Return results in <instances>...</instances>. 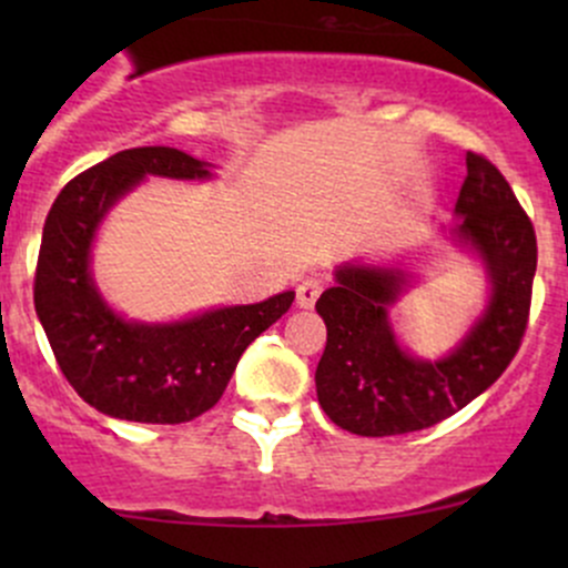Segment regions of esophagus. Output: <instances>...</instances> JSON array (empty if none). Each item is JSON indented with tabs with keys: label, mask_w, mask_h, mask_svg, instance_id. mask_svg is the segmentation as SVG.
Segmentation results:
<instances>
[{
	"label": "esophagus",
	"mask_w": 568,
	"mask_h": 568,
	"mask_svg": "<svg viewBox=\"0 0 568 568\" xmlns=\"http://www.w3.org/2000/svg\"><path fill=\"white\" fill-rule=\"evenodd\" d=\"M318 294H321V283H318L316 277L302 280L300 288H296V305H300V307H313V305H316Z\"/></svg>",
	"instance_id": "34e87169"
}]
</instances>
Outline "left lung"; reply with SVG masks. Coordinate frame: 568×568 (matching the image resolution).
<instances>
[{
	"instance_id": "obj_1",
	"label": "left lung",
	"mask_w": 568,
	"mask_h": 568,
	"mask_svg": "<svg viewBox=\"0 0 568 568\" xmlns=\"http://www.w3.org/2000/svg\"><path fill=\"white\" fill-rule=\"evenodd\" d=\"M456 242L484 261L489 307L448 357L417 359L398 346L390 307L409 274L395 266L346 263L316 302L326 346L316 368L321 409L359 437L420 432L456 415L503 371L523 346L536 274V231L500 170L467 151V178L456 200Z\"/></svg>"
}]
</instances>
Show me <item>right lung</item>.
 <instances>
[{
	"label": "right lung",
	"mask_w": 568,
	"mask_h": 568,
	"mask_svg": "<svg viewBox=\"0 0 568 568\" xmlns=\"http://www.w3.org/2000/svg\"><path fill=\"white\" fill-rule=\"evenodd\" d=\"M145 175L203 181L211 164L175 148H131L68 181L43 225L36 313L90 406L120 420L189 423L222 398L244 348L288 313L294 291L175 324L120 318L95 288L90 247L106 211Z\"/></svg>",
	"instance_id": "right-lung-1"
}]
</instances>
